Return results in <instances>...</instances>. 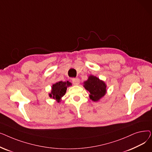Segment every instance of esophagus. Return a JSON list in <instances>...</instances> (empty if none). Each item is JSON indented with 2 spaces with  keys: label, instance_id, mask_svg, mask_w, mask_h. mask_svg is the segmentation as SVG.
I'll list each match as a JSON object with an SVG mask.
<instances>
[{
  "label": "esophagus",
  "instance_id": "obj_1",
  "mask_svg": "<svg viewBox=\"0 0 152 152\" xmlns=\"http://www.w3.org/2000/svg\"><path fill=\"white\" fill-rule=\"evenodd\" d=\"M72 83L74 85H78L80 83V81H79V78H73L72 79Z\"/></svg>",
  "mask_w": 152,
  "mask_h": 152
}]
</instances>
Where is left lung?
I'll return each instance as SVG.
<instances>
[{"label": "left lung", "instance_id": "obj_1", "mask_svg": "<svg viewBox=\"0 0 152 152\" xmlns=\"http://www.w3.org/2000/svg\"><path fill=\"white\" fill-rule=\"evenodd\" d=\"M84 87L90 92V99L94 102H97L106 94V84L105 83L94 76H90L85 81Z\"/></svg>", "mask_w": 152, "mask_h": 152}]
</instances>
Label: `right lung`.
Listing matches in <instances>:
<instances>
[{"label":"right lung","mask_w":152,"mask_h":152,"mask_svg":"<svg viewBox=\"0 0 152 152\" xmlns=\"http://www.w3.org/2000/svg\"><path fill=\"white\" fill-rule=\"evenodd\" d=\"M71 84L69 81L62 82L60 81L55 83L52 86L51 94H49L50 97L57 100L58 102H60L61 98L66 93L67 87H69Z\"/></svg>","instance_id":"right-lung-1"}]
</instances>
